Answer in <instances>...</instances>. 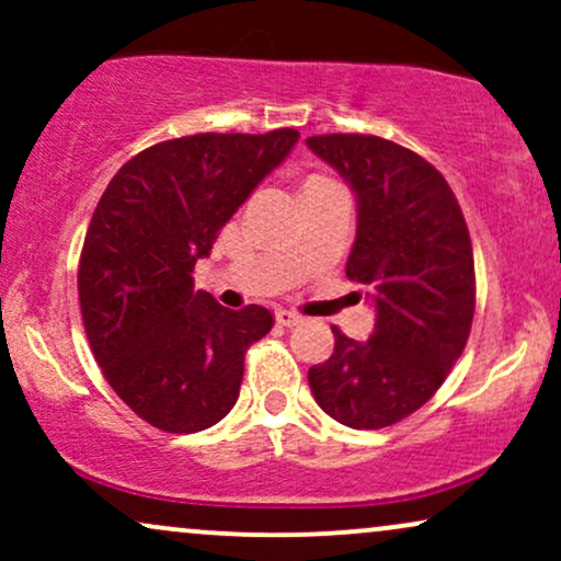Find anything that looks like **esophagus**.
Segmentation results:
<instances>
[{
  "label": "esophagus",
  "mask_w": 561,
  "mask_h": 561,
  "mask_svg": "<svg viewBox=\"0 0 561 561\" xmlns=\"http://www.w3.org/2000/svg\"><path fill=\"white\" fill-rule=\"evenodd\" d=\"M274 317H276V324H279V327H298L300 321H302L300 313L285 311V308H279V311H276Z\"/></svg>",
  "instance_id": "esophagus-1"
}]
</instances>
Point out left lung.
<instances>
[{
	"label": "left lung",
	"instance_id": "8db88e82",
	"mask_svg": "<svg viewBox=\"0 0 561 561\" xmlns=\"http://www.w3.org/2000/svg\"><path fill=\"white\" fill-rule=\"evenodd\" d=\"M356 195V242L345 274L375 306L369 340L345 337L308 369L332 420L379 430L414 414L465 351L474 317V259L467 221L443 173L396 141L366 134L308 137Z\"/></svg>",
	"mask_w": 561,
	"mask_h": 561
}]
</instances>
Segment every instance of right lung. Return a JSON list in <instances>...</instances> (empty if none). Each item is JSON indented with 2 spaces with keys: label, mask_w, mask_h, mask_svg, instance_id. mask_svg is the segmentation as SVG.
Listing matches in <instances>:
<instances>
[{
  "label": "right lung",
  "mask_w": 561,
  "mask_h": 561,
  "mask_svg": "<svg viewBox=\"0 0 561 561\" xmlns=\"http://www.w3.org/2000/svg\"><path fill=\"white\" fill-rule=\"evenodd\" d=\"M300 134H195L134 156L96 203L79 263L83 330L111 388L165 433H199L240 398L244 353L274 327L195 289V263Z\"/></svg>",
  "instance_id": "obj_1"
}]
</instances>
